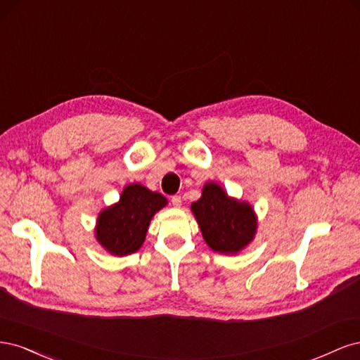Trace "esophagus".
Segmentation results:
<instances>
[{
  "label": "esophagus",
  "instance_id": "1",
  "mask_svg": "<svg viewBox=\"0 0 360 360\" xmlns=\"http://www.w3.org/2000/svg\"><path fill=\"white\" fill-rule=\"evenodd\" d=\"M171 202L174 207H180L181 205V197H179V195H174V197L171 198Z\"/></svg>",
  "mask_w": 360,
  "mask_h": 360
}]
</instances>
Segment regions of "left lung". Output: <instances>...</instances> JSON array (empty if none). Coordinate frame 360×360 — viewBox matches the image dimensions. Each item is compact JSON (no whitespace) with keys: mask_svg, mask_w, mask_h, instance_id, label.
I'll return each instance as SVG.
<instances>
[{"mask_svg":"<svg viewBox=\"0 0 360 360\" xmlns=\"http://www.w3.org/2000/svg\"><path fill=\"white\" fill-rule=\"evenodd\" d=\"M191 210L204 242L214 252L236 255L255 238L258 217L254 207L248 201L230 197L219 183L207 181L201 198L192 202Z\"/></svg>","mask_w":360,"mask_h":360,"instance_id":"8db88e82","label":"left lung"}]
</instances>
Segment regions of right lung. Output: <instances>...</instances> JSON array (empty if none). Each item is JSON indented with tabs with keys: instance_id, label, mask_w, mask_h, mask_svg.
I'll list each match as a JSON object with an SVG mask.
<instances>
[{
	"instance_id": "obj_1",
	"label": "right lung",
	"mask_w": 360,
	"mask_h": 360,
	"mask_svg": "<svg viewBox=\"0 0 360 360\" xmlns=\"http://www.w3.org/2000/svg\"><path fill=\"white\" fill-rule=\"evenodd\" d=\"M168 204L159 192L141 183L123 188L120 200L101 210L96 219L94 237L106 252L124 257L143 246L153 216Z\"/></svg>"
}]
</instances>
